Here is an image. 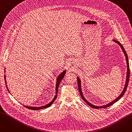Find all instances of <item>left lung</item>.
<instances>
[{
  "label": "left lung",
  "instance_id": "1",
  "mask_svg": "<svg viewBox=\"0 0 132 132\" xmlns=\"http://www.w3.org/2000/svg\"><path fill=\"white\" fill-rule=\"evenodd\" d=\"M113 41H114V42H116V43L118 44L119 45V46L121 47V49L125 54V55L126 57V64H127V74H126V82H125V86H124V88L123 89V90L122 92H121V93L120 94V95L118 97L115 99L114 100L112 101V102H111L109 103H108L106 105H102V106H96L95 105H93L92 104V103H90V102H89L85 98V97L84 96V95H83V93H82V89H81V81L80 79V78L79 77H77V80H78V88H79V92H80V95L82 97V99L84 100V101L87 104H88L90 106H91L92 108H94V109H101V108H107V107H109L111 105H113L114 103H115L116 102H117V101H118L123 96V95H124V94L125 93V92L126 91V89H127V86H128V82H129V75H130V72H129V61H128V56H127V54L126 53V52L125 51V50L123 47L122 46V45H121V44L119 42L117 41V40H116L114 39H113L112 40Z\"/></svg>",
  "mask_w": 132,
  "mask_h": 132
}]
</instances>
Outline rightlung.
<instances>
[{
    "instance_id": "right-lung-1",
    "label": "right lung",
    "mask_w": 132,
    "mask_h": 132,
    "mask_svg": "<svg viewBox=\"0 0 132 132\" xmlns=\"http://www.w3.org/2000/svg\"><path fill=\"white\" fill-rule=\"evenodd\" d=\"M66 72V70H64V71H62V72H61L58 76L57 78V81H56V85H55V95L54 96V98H53V100L49 103H48L47 104H46L44 106H38V107H34V106H26V105H24V106H25L26 108H28V109H29L31 110H40L42 109H45V108H47L48 107L50 106L54 102V101L56 100L57 98V94H58V87L59 86L60 83L61 82V81L62 80V79L64 78V76L65 75ZM5 84H6V86L7 88V90H9V92H10L9 88L7 87V85L6 84V76L5 75Z\"/></svg>"
}]
</instances>
